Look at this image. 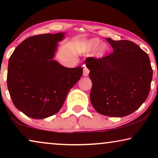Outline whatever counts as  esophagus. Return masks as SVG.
Returning <instances> with one entry per match:
<instances>
[{"label":"esophagus","mask_w":158,"mask_h":158,"mask_svg":"<svg viewBox=\"0 0 158 158\" xmlns=\"http://www.w3.org/2000/svg\"><path fill=\"white\" fill-rule=\"evenodd\" d=\"M89 72L90 70H88V69L86 68L85 66L83 67V75L84 76H88V74H89Z\"/></svg>","instance_id":"obj_1"}]
</instances>
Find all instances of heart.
I'll use <instances>...</instances> for the list:
<instances>
[{
	"instance_id": "obj_1",
	"label": "heart",
	"mask_w": 158,
	"mask_h": 158,
	"mask_svg": "<svg viewBox=\"0 0 158 158\" xmlns=\"http://www.w3.org/2000/svg\"><path fill=\"white\" fill-rule=\"evenodd\" d=\"M101 45V42L100 41L97 40H91L90 42H89L88 43V51H91V50H94V49L98 48V47L100 46ZM106 51V45L103 44L101 45V46L99 47L98 52H97L96 53V55L97 57H102V56L104 55Z\"/></svg>"
}]
</instances>
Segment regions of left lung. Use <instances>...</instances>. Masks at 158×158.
<instances>
[{
  "label": "left lung",
  "mask_w": 158,
  "mask_h": 158,
  "mask_svg": "<svg viewBox=\"0 0 158 158\" xmlns=\"http://www.w3.org/2000/svg\"><path fill=\"white\" fill-rule=\"evenodd\" d=\"M106 40L113 52L100 59H85L92 81L90 98L99 114L122 117L139 109L148 98L152 69L148 55L135 43Z\"/></svg>",
  "instance_id": "left-lung-1"
}]
</instances>
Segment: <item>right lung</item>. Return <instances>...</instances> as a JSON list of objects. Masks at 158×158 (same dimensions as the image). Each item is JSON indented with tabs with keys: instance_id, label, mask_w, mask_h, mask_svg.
<instances>
[{
	"instance_id": "1",
	"label": "right lung",
	"mask_w": 158,
	"mask_h": 158,
	"mask_svg": "<svg viewBox=\"0 0 158 158\" xmlns=\"http://www.w3.org/2000/svg\"><path fill=\"white\" fill-rule=\"evenodd\" d=\"M64 32L30 36L19 44L8 61L7 85L15 106L40 119L57 114L67 94L83 75L53 60Z\"/></svg>"
}]
</instances>
